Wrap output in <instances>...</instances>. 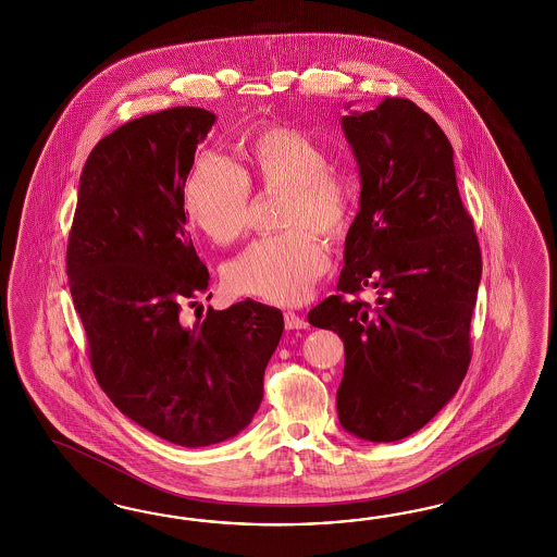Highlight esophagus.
I'll return each instance as SVG.
<instances>
[{
  "mask_svg": "<svg viewBox=\"0 0 557 557\" xmlns=\"http://www.w3.org/2000/svg\"><path fill=\"white\" fill-rule=\"evenodd\" d=\"M284 324H286L287 331H298V329H306L308 326V322L304 321L300 314L292 312V310L284 312Z\"/></svg>",
  "mask_w": 557,
  "mask_h": 557,
  "instance_id": "esophagus-1",
  "label": "esophagus"
}]
</instances>
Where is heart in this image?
I'll return each instance as SVG.
<instances>
[{
  "label": "heart",
  "mask_w": 557,
  "mask_h": 557,
  "mask_svg": "<svg viewBox=\"0 0 557 557\" xmlns=\"http://www.w3.org/2000/svg\"><path fill=\"white\" fill-rule=\"evenodd\" d=\"M286 187L280 235L261 236L222 271L224 286L238 296L273 304L304 300L329 268V253L317 233L337 238L347 231L354 196L331 171V157L319 140L287 126H265L249 136L245 168L219 154H203L187 175L184 208L212 243L228 245L245 233L251 186Z\"/></svg>",
  "instance_id": "obj_1"
}]
</instances>
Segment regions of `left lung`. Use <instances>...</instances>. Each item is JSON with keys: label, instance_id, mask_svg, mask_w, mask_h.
Here are the masks:
<instances>
[{"label": "left lung", "instance_id": "1", "mask_svg": "<svg viewBox=\"0 0 557 557\" xmlns=\"http://www.w3.org/2000/svg\"><path fill=\"white\" fill-rule=\"evenodd\" d=\"M341 124L359 165V212L338 294L308 322L345 343L341 426L389 443L422 429L466 377L482 253L435 120L414 101L386 98ZM366 286L379 294L373 307L344 298Z\"/></svg>", "mask_w": 557, "mask_h": 557}]
</instances>
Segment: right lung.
Here are the masks:
<instances>
[{
    "instance_id": "obj_1",
    "label": "right lung",
    "mask_w": 557,
    "mask_h": 557,
    "mask_svg": "<svg viewBox=\"0 0 557 557\" xmlns=\"http://www.w3.org/2000/svg\"><path fill=\"white\" fill-rule=\"evenodd\" d=\"M214 122L182 106L103 136L69 233V287L98 384L122 414L182 447L251 422L284 333L282 312L249 298L210 306L202 321L184 317L210 280L187 233L184 186Z\"/></svg>"
}]
</instances>
